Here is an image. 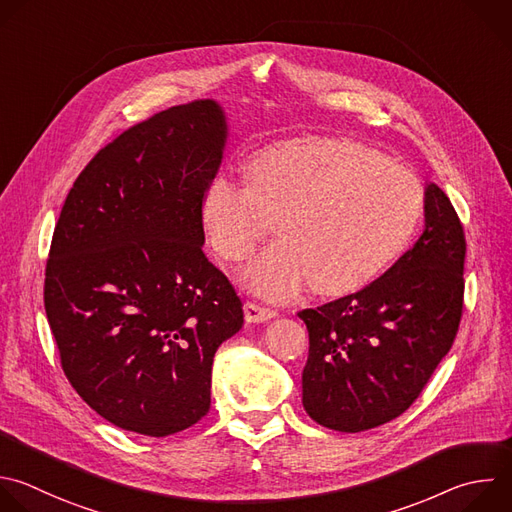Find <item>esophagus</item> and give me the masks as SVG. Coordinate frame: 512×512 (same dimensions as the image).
I'll return each instance as SVG.
<instances>
[{"mask_svg":"<svg viewBox=\"0 0 512 512\" xmlns=\"http://www.w3.org/2000/svg\"><path fill=\"white\" fill-rule=\"evenodd\" d=\"M271 317H275V311H273V309L261 307V305L253 303V301H247V303H245V319H247L249 323H263V321H267V319H271Z\"/></svg>","mask_w":512,"mask_h":512,"instance_id":"1","label":"esophagus"}]
</instances>
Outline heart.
Masks as SVG:
<instances>
[{"label": "heart", "instance_id": "b5f03b06", "mask_svg": "<svg viewBox=\"0 0 512 512\" xmlns=\"http://www.w3.org/2000/svg\"><path fill=\"white\" fill-rule=\"evenodd\" d=\"M245 185L213 177L199 201L211 249L241 263L277 229L283 235L245 271L269 299L295 295L305 281L317 295L362 289L396 263L424 215V187L412 170L339 136H299L255 150Z\"/></svg>", "mask_w": 512, "mask_h": 512}]
</instances>
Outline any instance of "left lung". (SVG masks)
<instances>
[{
    "label": "left lung",
    "instance_id": "obj_1",
    "mask_svg": "<svg viewBox=\"0 0 512 512\" xmlns=\"http://www.w3.org/2000/svg\"><path fill=\"white\" fill-rule=\"evenodd\" d=\"M424 199V233L382 277L297 313L309 331L303 408L325 428L362 432L398 418L452 348L466 239L440 187L430 183Z\"/></svg>",
    "mask_w": 512,
    "mask_h": 512
}]
</instances>
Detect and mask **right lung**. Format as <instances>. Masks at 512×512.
<instances>
[{
	"label": "right lung",
	"mask_w": 512,
	"mask_h": 512,
	"mask_svg": "<svg viewBox=\"0 0 512 512\" xmlns=\"http://www.w3.org/2000/svg\"><path fill=\"white\" fill-rule=\"evenodd\" d=\"M225 142L215 100L162 110L98 150L62 207L48 323L72 388L122 430L160 438L197 424L215 352L243 327L199 221Z\"/></svg>",
	"instance_id": "right-lung-1"
}]
</instances>
